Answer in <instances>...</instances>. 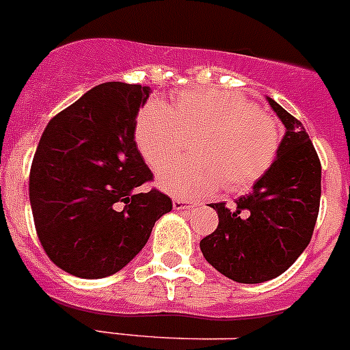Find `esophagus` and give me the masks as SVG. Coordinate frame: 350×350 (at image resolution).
<instances>
[{
  "mask_svg": "<svg viewBox=\"0 0 350 350\" xmlns=\"http://www.w3.org/2000/svg\"><path fill=\"white\" fill-rule=\"evenodd\" d=\"M194 206L193 202H189V200H184V198H175L173 200V208L178 210V212H187V210H191Z\"/></svg>",
  "mask_w": 350,
  "mask_h": 350,
  "instance_id": "34e87169",
  "label": "esophagus"
}]
</instances>
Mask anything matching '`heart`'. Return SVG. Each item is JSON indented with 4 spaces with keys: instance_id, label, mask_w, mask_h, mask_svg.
Masks as SVG:
<instances>
[{
    "instance_id": "obj_1",
    "label": "heart",
    "mask_w": 350,
    "mask_h": 350,
    "mask_svg": "<svg viewBox=\"0 0 350 350\" xmlns=\"http://www.w3.org/2000/svg\"><path fill=\"white\" fill-rule=\"evenodd\" d=\"M196 136V160L167 163L185 137ZM135 142L148 166L161 170L157 184L175 198L217 189L247 191L271 168L280 145L279 122L240 94L185 89L168 107L150 100L135 122Z\"/></svg>"
}]
</instances>
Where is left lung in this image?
<instances>
[{
  "label": "left lung",
  "mask_w": 350,
  "mask_h": 350,
  "mask_svg": "<svg viewBox=\"0 0 350 350\" xmlns=\"http://www.w3.org/2000/svg\"><path fill=\"white\" fill-rule=\"evenodd\" d=\"M267 100L286 126L277 159L233 208L210 203L219 226L200 242L206 261L240 284L267 282L284 273L310 243L319 213V156L301 122Z\"/></svg>",
  "instance_id": "1"
}]
</instances>
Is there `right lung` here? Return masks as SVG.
Instances as JSON below:
<instances>
[{
  "label": "right lung",
  "mask_w": 350,
  "mask_h": 350,
  "mask_svg": "<svg viewBox=\"0 0 350 350\" xmlns=\"http://www.w3.org/2000/svg\"><path fill=\"white\" fill-rule=\"evenodd\" d=\"M150 88L105 82L49 120L29 172L36 234L51 261L82 279L117 273L144 249L172 200L135 142Z\"/></svg>",
  "instance_id": "add662e5"
}]
</instances>
